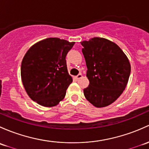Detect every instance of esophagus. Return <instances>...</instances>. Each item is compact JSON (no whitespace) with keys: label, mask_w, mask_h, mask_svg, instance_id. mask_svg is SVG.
Instances as JSON below:
<instances>
[{"label":"esophagus","mask_w":149,"mask_h":149,"mask_svg":"<svg viewBox=\"0 0 149 149\" xmlns=\"http://www.w3.org/2000/svg\"><path fill=\"white\" fill-rule=\"evenodd\" d=\"M81 77H82V74H81V73H79V74L78 75V76H76V79H77V80H79V79H81Z\"/></svg>","instance_id":"obj_1"}]
</instances>
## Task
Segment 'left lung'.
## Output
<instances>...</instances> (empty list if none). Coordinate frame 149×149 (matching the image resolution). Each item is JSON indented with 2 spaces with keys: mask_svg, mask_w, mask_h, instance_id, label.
<instances>
[{
  "mask_svg": "<svg viewBox=\"0 0 149 149\" xmlns=\"http://www.w3.org/2000/svg\"><path fill=\"white\" fill-rule=\"evenodd\" d=\"M81 43L89 80L84 95L95 107L109 106L126 88L131 73L129 61L119 47L106 38L95 37Z\"/></svg>",
  "mask_w": 149,
  "mask_h": 149,
  "instance_id": "left-lung-1",
  "label": "left lung"
}]
</instances>
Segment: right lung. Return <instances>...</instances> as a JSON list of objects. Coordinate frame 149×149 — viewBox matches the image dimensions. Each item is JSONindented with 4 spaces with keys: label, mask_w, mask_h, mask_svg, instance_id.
<instances>
[{
    "label": "right lung",
    "mask_w": 149,
    "mask_h": 149,
    "mask_svg": "<svg viewBox=\"0 0 149 149\" xmlns=\"http://www.w3.org/2000/svg\"><path fill=\"white\" fill-rule=\"evenodd\" d=\"M74 43L48 38L29 48L22 61L21 74L23 86L33 101L52 107L63 99L73 81L65 57Z\"/></svg>",
    "instance_id": "right-lung-1"
}]
</instances>
